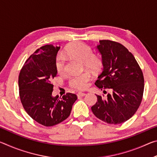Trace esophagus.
I'll return each mask as SVG.
<instances>
[{"label":"esophagus","instance_id":"34e87169","mask_svg":"<svg viewBox=\"0 0 157 157\" xmlns=\"http://www.w3.org/2000/svg\"><path fill=\"white\" fill-rule=\"evenodd\" d=\"M86 95V94H84V93H82V92H79L78 94V97H83L84 95Z\"/></svg>","mask_w":157,"mask_h":157}]
</instances>
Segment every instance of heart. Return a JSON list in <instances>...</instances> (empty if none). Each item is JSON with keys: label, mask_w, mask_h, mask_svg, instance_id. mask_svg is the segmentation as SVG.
Masks as SVG:
<instances>
[{"label": "heart", "mask_w": 157, "mask_h": 157, "mask_svg": "<svg viewBox=\"0 0 157 157\" xmlns=\"http://www.w3.org/2000/svg\"><path fill=\"white\" fill-rule=\"evenodd\" d=\"M67 57H76L83 61L86 68L91 70H98L101 64L102 60L100 57L94 55V51L88 45L82 42H76L66 48L64 53H60L55 60V68L59 73L66 72V63ZM91 79V73H84L80 75H75L69 78L68 84L71 88L83 90L86 88L88 82Z\"/></svg>", "instance_id": "heart-1"}]
</instances>
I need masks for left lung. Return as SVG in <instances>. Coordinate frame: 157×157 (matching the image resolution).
Here are the masks:
<instances>
[{"instance_id": "8db88e82", "label": "left lung", "mask_w": 157, "mask_h": 157, "mask_svg": "<svg viewBox=\"0 0 157 157\" xmlns=\"http://www.w3.org/2000/svg\"><path fill=\"white\" fill-rule=\"evenodd\" d=\"M97 49L102 55L103 68L95 82L101 90L111 89L104 98L91 107L94 115L109 124H121L136 112L144 91V78L139 63L131 52L118 42L100 40Z\"/></svg>"}]
</instances>
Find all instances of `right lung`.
Returning <instances> with one entry per match:
<instances>
[{
    "label": "right lung",
    "mask_w": 157,
    "mask_h": 157,
    "mask_svg": "<svg viewBox=\"0 0 157 157\" xmlns=\"http://www.w3.org/2000/svg\"><path fill=\"white\" fill-rule=\"evenodd\" d=\"M59 46L46 45L26 60L18 76L19 96L26 112L46 127L62 123L70 116L75 94L52 97V81L57 75L55 60Z\"/></svg>",
    "instance_id": "right-lung-1"
}]
</instances>
